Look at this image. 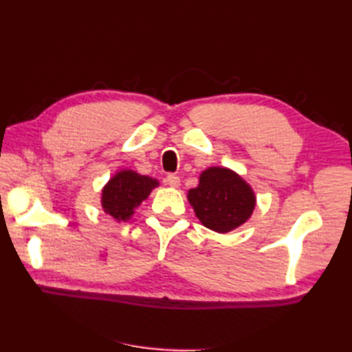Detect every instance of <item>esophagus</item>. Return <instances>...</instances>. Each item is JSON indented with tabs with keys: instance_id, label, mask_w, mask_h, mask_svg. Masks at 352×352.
I'll return each mask as SVG.
<instances>
[{
	"instance_id": "esophagus-1",
	"label": "esophagus",
	"mask_w": 352,
	"mask_h": 352,
	"mask_svg": "<svg viewBox=\"0 0 352 352\" xmlns=\"http://www.w3.org/2000/svg\"><path fill=\"white\" fill-rule=\"evenodd\" d=\"M164 182H166V184L170 186V188H178V186H180V177H177L175 174H168Z\"/></svg>"
}]
</instances>
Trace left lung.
Here are the masks:
<instances>
[{
  "mask_svg": "<svg viewBox=\"0 0 352 352\" xmlns=\"http://www.w3.org/2000/svg\"><path fill=\"white\" fill-rule=\"evenodd\" d=\"M198 219L216 233H228L250 218L256 198L241 177L226 168H208L188 195Z\"/></svg>",
  "mask_w": 352,
  "mask_h": 352,
  "instance_id": "obj_1",
  "label": "left lung"
}]
</instances>
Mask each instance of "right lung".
Listing matches in <instances>:
<instances>
[{
  "label": "right lung",
  "mask_w": 352,
  "mask_h": 352,
  "mask_svg": "<svg viewBox=\"0 0 352 352\" xmlns=\"http://www.w3.org/2000/svg\"><path fill=\"white\" fill-rule=\"evenodd\" d=\"M154 178L121 170L102 189V207L115 221H126L155 186Z\"/></svg>",
  "instance_id": "1"
}]
</instances>
